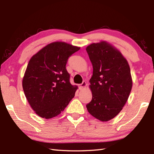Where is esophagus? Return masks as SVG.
Listing matches in <instances>:
<instances>
[{
	"label": "esophagus",
	"mask_w": 154,
	"mask_h": 154,
	"mask_svg": "<svg viewBox=\"0 0 154 154\" xmlns=\"http://www.w3.org/2000/svg\"><path fill=\"white\" fill-rule=\"evenodd\" d=\"M87 86V83H86V82L85 81H83V82L81 83V85H79V89H83V88H85Z\"/></svg>",
	"instance_id": "esophagus-1"
}]
</instances>
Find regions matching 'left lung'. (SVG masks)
Listing matches in <instances>:
<instances>
[{
  "instance_id": "1",
  "label": "left lung",
  "mask_w": 154,
  "mask_h": 154,
  "mask_svg": "<svg viewBox=\"0 0 154 154\" xmlns=\"http://www.w3.org/2000/svg\"><path fill=\"white\" fill-rule=\"evenodd\" d=\"M86 50L93 68L89 81L92 100L86 106L93 117L106 122L119 114L128 99L130 68L122 53L106 41L91 44Z\"/></svg>"
}]
</instances>
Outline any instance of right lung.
<instances>
[{
    "label": "right lung",
    "mask_w": 154,
    "mask_h": 154,
    "mask_svg": "<svg viewBox=\"0 0 154 154\" xmlns=\"http://www.w3.org/2000/svg\"><path fill=\"white\" fill-rule=\"evenodd\" d=\"M80 47L64 42L45 45L32 56L22 79L28 103L38 116L50 119L63 111L78 87L69 82L68 58Z\"/></svg>",
    "instance_id": "add662e5"
}]
</instances>
